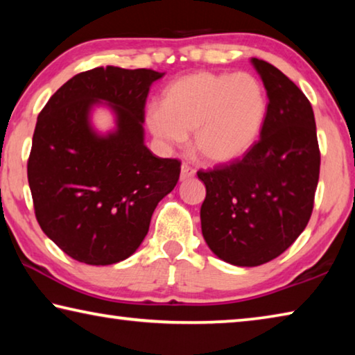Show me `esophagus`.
<instances>
[{
    "instance_id": "1",
    "label": "esophagus",
    "mask_w": 355,
    "mask_h": 355,
    "mask_svg": "<svg viewBox=\"0 0 355 355\" xmlns=\"http://www.w3.org/2000/svg\"><path fill=\"white\" fill-rule=\"evenodd\" d=\"M196 175V169L194 167H191L188 164H183L182 166V172H180V180L184 182V180H189Z\"/></svg>"
}]
</instances>
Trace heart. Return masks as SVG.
Returning a JSON list of instances; mask_svg holds the SVG:
<instances>
[{
	"mask_svg": "<svg viewBox=\"0 0 355 355\" xmlns=\"http://www.w3.org/2000/svg\"><path fill=\"white\" fill-rule=\"evenodd\" d=\"M266 117V97L250 73H196L166 87L161 106L147 111L152 135L166 147L194 133L196 153L213 164L238 159L257 142Z\"/></svg>",
	"mask_w": 355,
	"mask_h": 355,
	"instance_id": "b5f03b06",
	"label": "heart"
}]
</instances>
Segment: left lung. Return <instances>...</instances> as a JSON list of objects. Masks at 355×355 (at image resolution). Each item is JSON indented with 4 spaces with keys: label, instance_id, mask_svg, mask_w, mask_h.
I'll return each mask as SVG.
<instances>
[{
    "label": "left lung",
    "instance_id": "left-lung-1",
    "mask_svg": "<svg viewBox=\"0 0 355 355\" xmlns=\"http://www.w3.org/2000/svg\"><path fill=\"white\" fill-rule=\"evenodd\" d=\"M252 64L269 98L260 139L243 158L197 172L207 186L203 238L236 266L271 261L296 241L313 211L321 164L309 98L274 65Z\"/></svg>",
    "mask_w": 355,
    "mask_h": 355
}]
</instances>
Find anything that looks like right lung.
Returning <instances> with one entry per match:
<instances>
[{"mask_svg": "<svg viewBox=\"0 0 355 355\" xmlns=\"http://www.w3.org/2000/svg\"><path fill=\"white\" fill-rule=\"evenodd\" d=\"M163 76L114 65L81 71L39 114L28 158L35 219L76 261L105 266L135 254L158 202L175 188L182 161L144 146L147 95ZM100 99L118 114V131L106 138L87 122Z\"/></svg>", "mask_w": 355, "mask_h": 355, "instance_id": "obj_1", "label": "right lung"}]
</instances>
